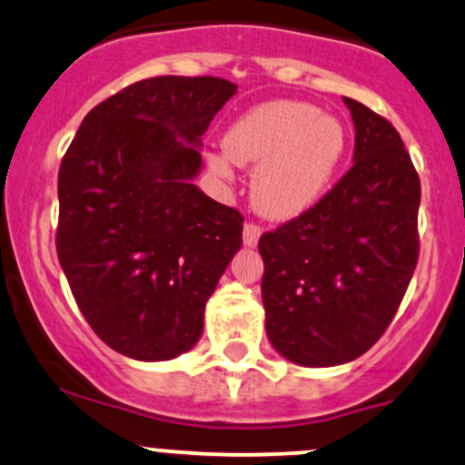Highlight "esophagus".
Returning a JSON list of instances; mask_svg holds the SVG:
<instances>
[{
  "label": "esophagus",
  "instance_id": "obj_1",
  "mask_svg": "<svg viewBox=\"0 0 465 465\" xmlns=\"http://www.w3.org/2000/svg\"><path fill=\"white\" fill-rule=\"evenodd\" d=\"M259 237H262V226H259V223H243V243H246V246H257Z\"/></svg>",
  "mask_w": 465,
  "mask_h": 465
}]
</instances>
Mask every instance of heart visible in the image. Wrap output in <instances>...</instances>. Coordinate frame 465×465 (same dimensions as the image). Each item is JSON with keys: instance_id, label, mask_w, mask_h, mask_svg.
I'll return each instance as SVG.
<instances>
[{"instance_id": "obj_1", "label": "heart", "mask_w": 465, "mask_h": 465, "mask_svg": "<svg viewBox=\"0 0 465 465\" xmlns=\"http://www.w3.org/2000/svg\"><path fill=\"white\" fill-rule=\"evenodd\" d=\"M346 146L339 119L291 99L251 108L223 134V151L234 163H257L252 203L271 219H292L312 208L341 166ZM208 163L214 173L231 174L225 154H211Z\"/></svg>"}]
</instances>
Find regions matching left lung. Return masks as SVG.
Returning <instances> with one entry per match:
<instances>
[{
  "mask_svg": "<svg viewBox=\"0 0 465 465\" xmlns=\"http://www.w3.org/2000/svg\"><path fill=\"white\" fill-rule=\"evenodd\" d=\"M354 163L306 213L259 239L266 332L299 366L371 351L399 311L419 259L421 182L386 117L343 99Z\"/></svg>",
  "mask_w": 465,
  "mask_h": 465,
  "instance_id": "1",
  "label": "left lung"
}]
</instances>
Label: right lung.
Masks as SVG:
<instances>
[{"mask_svg": "<svg viewBox=\"0 0 465 465\" xmlns=\"http://www.w3.org/2000/svg\"><path fill=\"white\" fill-rule=\"evenodd\" d=\"M237 93L222 77L134 82L84 117L57 177L54 246L84 319L113 351H191L242 246L243 214L199 191V143Z\"/></svg>", "mask_w": 465, "mask_h": 465, "instance_id": "obj_1", "label": "right lung"}]
</instances>
